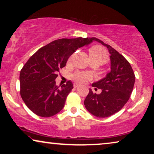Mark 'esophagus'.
Listing matches in <instances>:
<instances>
[{
	"label": "esophagus",
	"instance_id": "esophagus-1",
	"mask_svg": "<svg viewBox=\"0 0 154 154\" xmlns=\"http://www.w3.org/2000/svg\"><path fill=\"white\" fill-rule=\"evenodd\" d=\"M79 84H76V83H74V84H73V87H74L75 88H77V87H79Z\"/></svg>",
	"mask_w": 154,
	"mask_h": 154
}]
</instances>
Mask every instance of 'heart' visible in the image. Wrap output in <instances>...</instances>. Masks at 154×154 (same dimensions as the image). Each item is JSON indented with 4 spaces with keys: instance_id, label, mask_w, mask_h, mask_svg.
Masks as SVG:
<instances>
[{
    "instance_id": "obj_1",
    "label": "heart",
    "mask_w": 154,
    "mask_h": 154,
    "mask_svg": "<svg viewBox=\"0 0 154 154\" xmlns=\"http://www.w3.org/2000/svg\"><path fill=\"white\" fill-rule=\"evenodd\" d=\"M90 58H98L105 62L107 60V52L104 48L100 46H94L90 50ZM71 78L76 83H83L92 79V75L88 72L76 71L71 75Z\"/></svg>"
}]
</instances>
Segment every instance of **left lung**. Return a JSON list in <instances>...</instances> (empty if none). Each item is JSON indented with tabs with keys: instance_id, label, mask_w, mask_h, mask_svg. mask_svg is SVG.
<instances>
[{
	"instance_id": "left-lung-1",
	"label": "left lung",
	"mask_w": 154,
	"mask_h": 154,
	"mask_svg": "<svg viewBox=\"0 0 154 154\" xmlns=\"http://www.w3.org/2000/svg\"><path fill=\"white\" fill-rule=\"evenodd\" d=\"M90 40L97 41L108 48L111 71L104 79L92 84L95 89L102 90V92L97 94L90 90L84 105L94 116L109 117L119 112L127 103L133 90L135 75L128 61L111 45L97 38H90Z\"/></svg>"
}]
</instances>
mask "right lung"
I'll use <instances>...</instances> for the list:
<instances>
[{"instance_id": "add662e5", "label": "right lung", "mask_w": 154, "mask_h": 154, "mask_svg": "<svg viewBox=\"0 0 154 154\" xmlns=\"http://www.w3.org/2000/svg\"><path fill=\"white\" fill-rule=\"evenodd\" d=\"M91 42L81 37L55 40L29 58L20 71V94L32 112L51 117L62 110L73 86L70 81L60 88L57 86V73L75 50Z\"/></svg>"}]
</instances>
